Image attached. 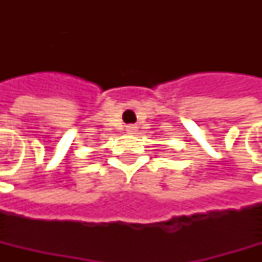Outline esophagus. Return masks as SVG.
I'll return each instance as SVG.
<instances>
[{
    "instance_id": "esophagus-1",
    "label": "esophagus",
    "mask_w": 262,
    "mask_h": 262,
    "mask_svg": "<svg viewBox=\"0 0 262 262\" xmlns=\"http://www.w3.org/2000/svg\"><path fill=\"white\" fill-rule=\"evenodd\" d=\"M128 134H136L137 133V126L136 125H128L125 129Z\"/></svg>"
}]
</instances>
